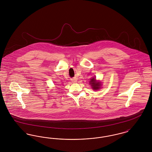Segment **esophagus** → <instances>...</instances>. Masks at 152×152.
I'll list each match as a JSON object with an SVG mask.
<instances>
[{
	"instance_id": "esophagus-1",
	"label": "esophagus",
	"mask_w": 152,
	"mask_h": 152,
	"mask_svg": "<svg viewBox=\"0 0 152 152\" xmlns=\"http://www.w3.org/2000/svg\"><path fill=\"white\" fill-rule=\"evenodd\" d=\"M73 83H76L77 82V80L76 79H73L72 80Z\"/></svg>"
}]
</instances>
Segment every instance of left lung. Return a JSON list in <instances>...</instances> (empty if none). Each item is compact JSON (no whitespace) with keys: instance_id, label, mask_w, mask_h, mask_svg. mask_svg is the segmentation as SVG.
Returning a JSON list of instances; mask_svg holds the SVG:
<instances>
[{"instance_id":"left-lung-1","label":"left lung","mask_w":152,"mask_h":152,"mask_svg":"<svg viewBox=\"0 0 152 152\" xmlns=\"http://www.w3.org/2000/svg\"><path fill=\"white\" fill-rule=\"evenodd\" d=\"M101 82L97 81L95 77L91 79V81H89V84H91V87L94 90H99L101 88Z\"/></svg>"}]
</instances>
